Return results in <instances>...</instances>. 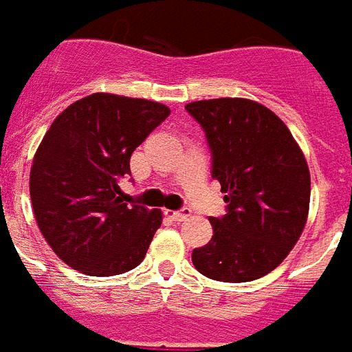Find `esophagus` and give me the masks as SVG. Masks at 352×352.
<instances>
[{"instance_id": "obj_1", "label": "esophagus", "mask_w": 352, "mask_h": 352, "mask_svg": "<svg viewBox=\"0 0 352 352\" xmlns=\"http://www.w3.org/2000/svg\"><path fill=\"white\" fill-rule=\"evenodd\" d=\"M166 215L174 219V221H186L187 217L191 215L189 210H178V212H174V210H166Z\"/></svg>"}]
</instances>
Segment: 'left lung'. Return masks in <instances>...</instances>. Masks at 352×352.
<instances>
[{"instance_id":"1","label":"left lung","mask_w":352,"mask_h":352,"mask_svg":"<svg viewBox=\"0 0 352 352\" xmlns=\"http://www.w3.org/2000/svg\"><path fill=\"white\" fill-rule=\"evenodd\" d=\"M206 131L212 178L221 184L227 215L212 217V240L193 251L202 276L253 281L291 253L309 214V168L289 127L264 104L219 97L186 104Z\"/></svg>"}]
</instances>
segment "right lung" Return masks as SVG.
I'll return each mask as SVG.
<instances>
[{"label": "right lung", "mask_w": 352, "mask_h": 352, "mask_svg": "<svg viewBox=\"0 0 352 352\" xmlns=\"http://www.w3.org/2000/svg\"><path fill=\"white\" fill-rule=\"evenodd\" d=\"M168 114L157 101L101 91L69 104L46 131L30 195L41 234L67 266L107 278L144 261L163 214L127 204L120 182L131 153Z\"/></svg>", "instance_id": "obj_1"}]
</instances>
